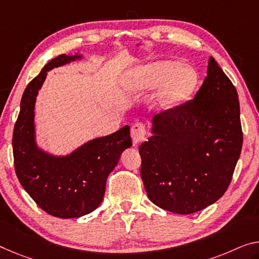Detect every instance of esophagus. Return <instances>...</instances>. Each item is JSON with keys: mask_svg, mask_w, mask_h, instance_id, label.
I'll return each mask as SVG.
<instances>
[{"mask_svg": "<svg viewBox=\"0 0 259 259\" xmlns=\"http://www.w3.org/2000/svg\"><path fill=\"white\" fill-rule=\"evenodd\" d=\"M131 137H132V140L134 145H137L139 142H142L145 140L146 137V126L143 124H134L131 128Z\"/></svg>", "mask_w": 259, "mask_h": 259, "instance_id": "1", "label": "esophagus"}]
</instances>
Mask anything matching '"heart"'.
<instances>
[{
	"mask_svg": "<svg viewBox=\"0 0 259 259\" xmlns=\"http://www.w3.org/2000/svg\"><path fill=\"white\" fill-rule=\"evenodd\" d=\"M164 82L161 103L166 109H171L192 96L198 85V74L191 67H178L175 61H160L138 71L134 89H152Z\"/></svg>",
	"mask_w": 259,
	"mask_h": 259,
	"instance_id": "1",
	"label": "heart"
}]
</instances>
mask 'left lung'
I'll return each instance as SVG.
<instances>
[{
    "instance_id": "obj_1",
    "label": "left lung",
    "mask_w": 259,
    "mask_h": 259,
    "mask_svg": "<svg viewBox=\"0 0 259 259\" xmlns=\"http://www.w3.org/2000/svg\"><path fill=\"white\" fill-rule=\"evenodd\" d=\"M242 143L237 91L210 57L194 98L156 114L152 137L139 147L150 201L177 214L214 204L232 182Z\"/></svg>"
}]
</instances>
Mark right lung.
I'll list each match as a JSON object with an SVG mask.
<instances>
[{
	"instance_id": "right-lung-1",
	"label": "right lung",
	"mask_w": 259,
	"mask_h": 259,
	"mask_svg": "<svg viewBox=\"0 0 259 259\" xmlns=\"http://www.w3.org/2000/svg\"><path fill=\"white\" fill-rule=\"evenodd\" d=\"M61 54L44 67L24 90L13 135L15 171L24 190L50 215L79 218L96 209L105 193L107 176L121 153L132 146L130 126L94 139L67 156L39 149L34 139V103L47 71L81 59Z\"/></svg>"
}]
</instances>
